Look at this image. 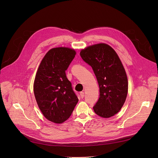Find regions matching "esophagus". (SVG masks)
<instances>
[{
    "mask_svg": "<svg viewBox=\"0 0 158 158\" xmlns=\"http://www.w3.org/2000/svg\"><path fill=\"white\" fill-rule=\"evenodd\" d=\"M80 96L81 98H83L84 97V92H81L80 93Z\"/></svg>",
    "mask_w": 158,
    "mask_h": 158,
    "instance_id": "1",
    "label": "esophagus"
}]
</instances>
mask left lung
Here are the masks:
<instances>
[{
    "mask_svg": "<svg viewBox=\"0 0 158 158\" xmlns=\"http://www.w3.org/2000/svg\"><path fill=\"white\" fill-rule=\"evenodd\" d=\"M80 55L92 67L99 86V98L94 111L104 118L114 116L123 106L128 92L127 74L118 55L105 43L87 46Z\"/></svg>",
    "mask_w": 158,
    "mask_h": 158,
    "instance_id": "obj_1",
    "label": "left lung"
}]
</instances>
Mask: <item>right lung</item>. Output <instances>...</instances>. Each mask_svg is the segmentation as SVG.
Wrapping results in <instances>:
<instances>
[{"label": "right lung", "instance_id": "add662e5", "mask_svg": "<svg viewBox=\"0 0 158 158\" xmlns=\"http://www.w3.org/2000/svg\"><path fill=\"white\" fill-rule=\"evenodd\" d=\"M76 52L66 47L50 49L42 59L34 82V93L39 109L48 120L61 124L71 116L79 99L65 71Z\"/></svg>", "mask_w": 158, "mask_h": 158}]
</instances>
